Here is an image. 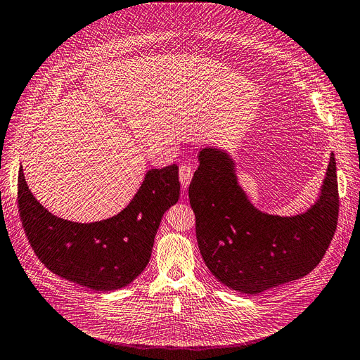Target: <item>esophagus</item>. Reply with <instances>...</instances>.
<instances>
[{"label": "esophagus", "instance_id": "34e87169", "mask_svg": "<svg viewBox=\"0 0 360 360\" xmlns=\"http://www.w3.org/2000/svg\"><path fill=\"white\" fill-rule=\"evenodd\" d=\"M193 177V167L192 164H188L184 162L179 167V179H180V183L183 188H188V186L191 184V180Z\"/></svg>", "mask_w": 360, "mask_h": 360}]
</instances>
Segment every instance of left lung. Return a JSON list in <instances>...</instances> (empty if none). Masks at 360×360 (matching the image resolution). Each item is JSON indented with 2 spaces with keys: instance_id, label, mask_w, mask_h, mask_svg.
Here are the masks:
<instances>
[{
  "instance_id": "left-lung-1",
  "label": "left lung",
  "mask_w": 360,
  "mask_h": 360,
  "mask_svg": "<svg viewBox=\"0 0 360 360\" xmlns=\"http://www.w3.org/2000/svg\"><path fill=\"white\" fill-rule=\"evenodd\" d=\"M189 186L198 247L221 283L260 294L306 276L318 266L338 221L335 158L330 153L322 193L307 212L279 217L258 211L238 186L233 161L217 149L199 152Z\"/></svg>"
}]
</instances>
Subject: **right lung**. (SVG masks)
Listing matches in <instances>:
<instances>
[{
    "instance_id": "obj_1",
    "label": "right lung",
    "mask_w": 360,
    "mask_h": 360,
    "mask_svg": "<svg viewBox=\"0 0 360 360\" xmlns=\"http://www.w3.org/2000/svg\"><path fill=\"white\" fill-rule=\"evenodd\" d=\"M179 196L177 165L155 168L120 214L102 221L74 223L56 217L38 202L22 167L18 177L20 220L37 257L57 276L96 291L120 290L145 270L162 215Z\"/></svg>"
}]
</instances>
